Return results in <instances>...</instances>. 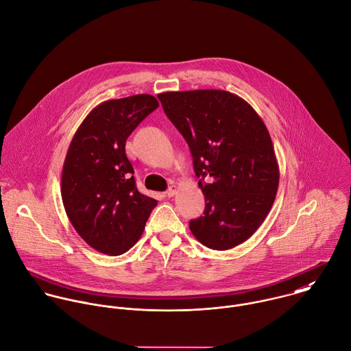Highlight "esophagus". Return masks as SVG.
<instances>
[{
  "label": "esophagus",
  "instance_id": "34e87169",
  "mask_svg": "<svg viewBox=\"0 0 351 351\" xmlns=\"http://www.w3.org/2000/svg\"><path fill=\"white\" fill-rule=\"evenodd\" d=\"M177 189H178V188H177L176 185H171V186L166 191V196H167V197H173V196L177 193Z\"/></svg>",
  "mask_w": 351,
  "mask_h": 351
}]
</instances>
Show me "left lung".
<instances>
[{"instance_id": "obj_1", "label": "left lung", "mask_w": 351, "mask_h": 351, "mask_svg": "<svg viewBox=\"0 0 351 351\" xmlns=\"http://www.w3.org/2000/svg\"><path fill=\"white\" fill-rule=\"evenodd\" d=\"M158 98L189 144L206 199L204 215L191 221V232L215 250L242 243L264 222L279 185V165L265 123L229 91H169ZM204 176L208 184L202 182Z\"/></svg>"}]
</instances>
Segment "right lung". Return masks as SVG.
<instances>
[{"label":"right lung","instance_id":"right-lung-1","mask_svg":"<svg viewBox=\"0 0 351 351\" xmlns=\"http://www.w3.org/2000/svg\"><path fill=\"white\" fill-rule=\"evenodd\" d=\"M158 106L148 94L102 102L69 144L61 174L64 208L77 234L101 253L128 252L158 204L137 191L125 154L129 134Z\"/></svg>","mask_w":351,"mask_h":351}]
</instances>
